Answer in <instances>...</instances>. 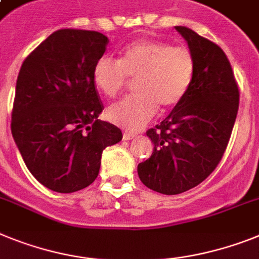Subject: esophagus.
Masks as SVG:
<instances>
[{"instance_id":"obj_1","label":"esophagus","mask_w":259,"mask_h":259,"mask_svg":"<svg viewBox=\"0 0 259 259\" xmlns=\"http://www.w3.org/2000/svg\"><path fill=\"white\" fill-rule=\"evenodd\" d=\"M134 137H136V134H133V133H129V132H125V133H123V141H130V140H133Z\"/></svg>"}]
</instances>
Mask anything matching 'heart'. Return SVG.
<instances>
[{"instance_id":"heart-1","label":"heart","mask_w":259,"mask_h":259,"mask_svg":"<svg viewBox=\"0 0 259 259\" xmlns=\"http://www.w3.org/2000/svg\"><path fill=\"white\" fill-rule=\"evenodd\" d=\"M92 75L108 97L118 96L129 79L136 80L138 93L110 105L106 117L127 130H140L155 116L158 106L170 109L186 97L195 76V59L186 47L141 39L126 46L118 60L101 56Z\"/></svg>"}]
</instances>
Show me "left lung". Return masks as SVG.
Wrapping results in <instances>:
<instances>
[{
  "label": "left lung",
  "mask_w": 259,
  "mask_h": 259,
  "mask_svg": "<svg viewBox=\"0 0 259 259\" xmlns=\"http://www.w3.org/2000/svg\"><path fill=\"white\" fill-rule=\"evenodd\" d=\"M175 29L195 59L192 85L159 125L146 132L154 150L138 164L147 188L178 195L196 187L220 163L236 122L240 89L225 52L191 29Z\"/></svg>",
  "instance_id": "left-lung-1"
}]
</instances>
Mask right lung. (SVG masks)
I'll list each match as a JSON object with an SVG mask.
<instances>
[{
  "label": "right lung",
  "instance_id": "add662e5",
  "mask_svg": "<svg viewBox=\"0 0 259 259\" xmlns=\"http://www.w3.org/2000/svg\"><path fill=\"white\" fill-rule=\"evenodd\" d=\"M108 42L101 32L60 29L19 69L13 138L30 172L55 192L92 184L103 150L122 140L117 126L97 119L104 105L92 73Z\"/></svg>",
  "mask_w": 259,
  "mask_h": 259
}]
</instances>
